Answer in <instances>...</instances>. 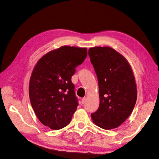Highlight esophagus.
I'll return each instance as SVG.
<instances>
[{
    "instance_id": "34e87169",
    "label": "esophagus",
    "mask_w": 159,
    "mask_h": 159,
    "mask_svg": "<svg viewBox=\"0 0 159 159\" xmlns=\"http://www.w3.org/2000/svg\"><path fill=\"white\" fill-rule=\"evenodd\" d=\"M86 101H87V98H84L82 99H81V103L84 104L86 102Z\"/></svg>"
}]
</instances>
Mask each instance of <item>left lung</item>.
<instances>
[{"label": "left lung", "mask_w": 159, "mask_h": 159, "mask_svg": "<svg viewBox=\"0 0 159 159\" xmlns=\"http://www.w3.org/2000/svg\"><path fill=\"white\" fill-rule=\"evenodd\" d=\"M88 54L98 77L100 101L91 119L103 129L117 128L129 117L136 103L133 70L125 57L112 48H90Z\"/></svg>", "instance_id": "left-lung-1"}]
</instances>
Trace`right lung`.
I'll return each mask as SVG.
<instances>
[{"label": "right lung", "instance_id": "obj_1", "mask_svg": "<svg viewBox=\"0 0 159 159\" xmlns=\"http://www.w3.org/2000/svg\"><path fill=\"white\" fill-rule=\"evenodd\" d=\"M87 55L86 48L64 46L38 61L30 77L29 97L44 125L58 130L70 123L78 105L71 76Z\"/></svg>", "mask_w": 159, "mask_h": 159}]
</instances>
